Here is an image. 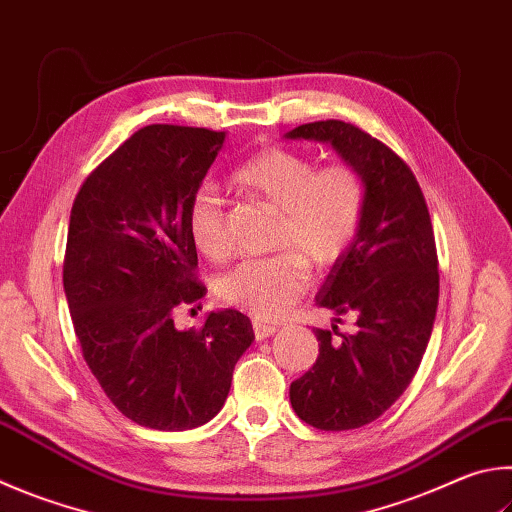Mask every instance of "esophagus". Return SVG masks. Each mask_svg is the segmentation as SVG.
<instances>
[{"label": "esophagus", "mask_w": 512, "mask_h": 512, "mask_svg": "<svg viewBox=\"0 0 512 512\" xmlns=\"http://www.w3.org/2000/svg\"><path fill=\"white\" fill-rule=\"evenodd\" d=\"M253 331H255V338L257 340H264L268 336H273V333L277 331V327H275V324H266V322L255 320L253 322Z\"/></svg>", "instance_id": "esophagus-1"}]
</instances>
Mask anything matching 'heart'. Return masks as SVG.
<instances>
[{
	"mask_svg": "<svg viewBox=\"0 0 512 512\" xmlns=\"http://www.w3.org/2000/svg\"><path fill=\"white\" fill-rule=\"evenodd\" d=\"M241 190L280 212V255L248 259L217 282V295L257 318H280L309 284V264L329 268L347 255L365 212V179L351 163L320 167L302 152L271 147L232 174ZM192 244L208 259L230 253L224 201L212 185L194 192L188 210Z\"/></svg>",
	"mask_w": 512,
	"mask_h": 512,
	"instance_id": "1",
	"label": "heart"
}]
</instances>
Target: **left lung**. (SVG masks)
<instances>
[{"label":"left lung","instance_id":"8db88e82","mask_svg":"<svg viewBox=\"0 0 512 512\" xmlns=\"http://www.w3.org/2000/svg\"><path fill=\"white\" fill-rule=\"evenodd\" d=\"M286 138L331 145L365 179L358 235L315 295V304L336 315H356L358 329L349 336L338 324L315 329L320 356L288 389L304 423L353 430L398 401L430 342L439 304L430 212L407 163L356 125L318 120Z\"/></svg>","mask_w":512,"mask_h":512}]
</instances>
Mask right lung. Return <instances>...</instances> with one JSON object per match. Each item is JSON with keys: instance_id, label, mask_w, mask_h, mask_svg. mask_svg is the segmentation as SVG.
I'll return each mask as SVG.
<instances>
[{"instance_id": "1", "label": "right lung", "mask_w": 512, "mask_h": 512, "mask_svg": "<svg viewBox=\"0 0 512 512\" xmlns=\"http://www.w3.org/2000/svg\"><path fill=\"white\" fill-rule=\"evenodd\" d=\"M224 141L203 127L147 125L87 176L71 208L62 282L82 356L120 414L152 430L215 418L255 340L235 309L210 311L199 331L172 320L206 295L188 210Z\"/></svg>"}]
</instances>
